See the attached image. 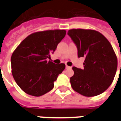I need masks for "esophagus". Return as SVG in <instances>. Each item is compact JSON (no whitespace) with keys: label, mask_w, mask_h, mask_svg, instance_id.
<instances>
[{"label":"esophagus","mask_w":121,"mask_h":121,"mask_svg":"<svg viewBox=\"0 0 121 121\" xmlns=\"http://www.w3.org/2000/svg\"><path fill=\"white\" fill-rule=\"evenodd\" d=\"M65 68L67 69H71V67H69V66L67 65H66Z\"/></svg>","instance_id":"34e87169"}]
</instances>
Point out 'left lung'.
<instances>
[{
    "label": "left lung",
    "instance_id": "left-lung-1",
    "mask_svg": "<svg viewBox=\"0 0 121 121\" xmlns=\"http://www.w3.org/2000/svg\"><path fill=\"white\" fill-rule=\"evenodd\" d=\"M67 34L76 44L78 56L85 58L83 69L73 67L72 88L85 96L102 93L112 84L117 71V58L112 45L96 30L71 29Z\"/></svg>",
    "mask_w": 121,
    "mask_h": 121
}]
</instances>
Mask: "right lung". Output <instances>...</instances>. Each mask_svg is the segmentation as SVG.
Returning <instances> with one entry per match:
<instances>
[{
  "mask_svg": "<svg viewBox=\"0 0 121 121\" xmlns=\"http://www.w3.org/2000/svg\"><path fill=\"white\" fill-rule=\"evenodd\" d=\"M66 34L65 30L34 32L25 38L11 58L12 73L17 84L26 93L42 96L54 87V82L65 68L64 63L47 60Z\"/></svg>",
  "mask_w": 121,
  "mask_h": 121,
  "instance_id": "1",
  "label": "right lung"
}]
</instances>
